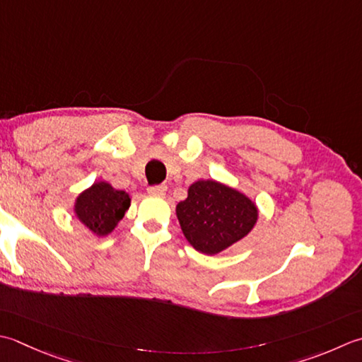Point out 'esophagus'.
<instances>
[{"mask_svg": "<svg viewBox=\"0 0 362 362\" xmlns=\"http://www.w3.org/2000/svg\"><path fill=\"white\" fill-rule=\"evenodd\" d=\"M166 189L168 187L166 185H153V187H148V194L151 196H155V197H163L166 194Z\"/></svg>", "mask_w": 362, "mask_h": 362, "instance_id": "esophagus-1", "label": "esophagus"}]
</instances>
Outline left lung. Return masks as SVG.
Listing matches in <instances>:
<instances>
[{
  "mask_svg": "<svg viewBox=\"0 0 362 362\" xmlns=\"http://www.w3.org/2000/svg\"><path fill=\"white\" fill-rule=\"evenodd\" d=\"M183 235L196 251L215 256L243 240L259 219V209L242 191L216 180H197L175 205Z\"/></svg>",
  "mask_w": 362,
  "mask_h": 362,
  "instance_id": "1",
  "label": "left lung"
}]
</instances>
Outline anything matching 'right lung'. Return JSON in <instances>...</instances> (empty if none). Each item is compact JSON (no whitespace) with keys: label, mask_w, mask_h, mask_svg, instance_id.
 <instances>
[{"label":"right lung","mask_w":362,"mask_h":362,"mask_svg":"<svg viewBox=\"0 0 362 362\" xmlns=\"http://www.w3.org/2000/svg\"><path fill=\"white\" fill-rule=\"evenodd\" d=\"M132 197L105 180L94 182L74 202V215L95 237H108L130 209Z\"/></svg>","instance_id":"right-lung-1"}]
</instances>
